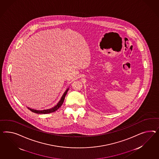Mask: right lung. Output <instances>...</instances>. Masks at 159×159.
Here are the masks:
<instances>
[{
  "label": "right lung",
  "instance_id": "right-lung-1",
  "mask_svg": "<svg viewBox=\"0 0 159 159\" xmlns=\"http://www.w3.org/2000/svg\"><path fill=\"white\" fill-rule=\"evenodd\" d=\"M68 90L69 88L67 89V90L65 91L64 94L62 95L60 101L58 102V103H57L55 107H52L51 109H48L40 111V110H36V109H31V108H30V107H28V108L30 110V111H32V112H34V113H38V114H48V113H52V112H56V111L58 109H59L61 107V105H62V103L64 102V101L65 97L66 95L67 94V92H68Z\"/></svg>",
  "mask_w": 159,
  "mask_h": 159
}]
</instances>
